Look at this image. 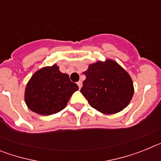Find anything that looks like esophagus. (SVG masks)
Returning <instances> with one entry per match:
<instances>
[{
	"mask_svg": "<svg viewBox=\"0 0 161 161\" xmlns=\"http://www.w3.org/2000/svg\"><path fill=\"white\" fill-rule=\"evenodd\" d=\"M77 85H78V87H79V89H81V87H82V81H81V80H80V81H78L77 82Z\"/></svg>",
	"mask_w": 161,
	"mask_h": 161,
	"instance_id": "obj_1",
	"label": "esophagus"
}]
</instances>
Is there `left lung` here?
<instances>
[{
	"label": "left lung",
	"instance_id": "obj_1",
	"mask_svg": "<svg viewBox=\"0 0 161 161\" xmlns=\"http://www.w3.org/2000/svg\"><path fill=\"white\" fill-rule=\"evenodd\" d=\"M80 93L91 106L101 113L112 114L128 106L134 94V85L128 72L113 59L89 64L83 72Z\"/></svg>",
	"mask_w": 161,
	"mask_h": 161
}]
</instances>
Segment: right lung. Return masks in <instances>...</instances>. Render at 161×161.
Returning <instances> with one entry per match:
<instances>
[{"label":"right lung","instance_id":"right-lung-1","mask_svg":"<svg viewBox=\"0 0 161 161\" xmlns=\"http://www.w3.org/2000/svg\"><path fill=\"white\" fill-rule=\"evenodd\" d=\"M76 90L78 85L54 64L40 68L31 76L25 86V102L38 114H54L66 107Z\"/></svg>","mask_w":161,"mask_h":161}]
</instances>
